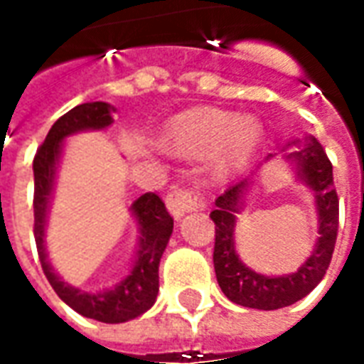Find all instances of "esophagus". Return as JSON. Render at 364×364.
I'll return each instance as SVG.
<instances>
[{
	"mask_svg": "<svg viewBox=\"0 0 364 364\" xmlns=\"http://www.w3.org/2000/svg\"><path fill=\"white\" fill-rule=\"evenodd\" d=\"M166 205L169 213L173 214L175 218H181L183 214L197 210L205 206V198L197 189H183V187H175L167 193Z\"/></svg>",
	"mask_w": 364,
	"mask_h": 364,
	"instance_id": "1",
	"label": "esophagus"
}]
</instances>
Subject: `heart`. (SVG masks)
I'll return each instance as SVG.
<instances>
[{"label":"heart","instance_id":"heart-1","mask_svg":"<svg viewBox=\"0 0 364 364\" xmlns=\"http://www.w3.org/2000/svg\"><path fill=\"white\" fill-rule=\"evenodd\" d=\"M261 132L255 117L205 111L179 122L169 134V146L185 156H206L214 151V171L218 177H226L250 161Z\"/></svg>","mask_w":364,"mask_h":364}]
</instances>
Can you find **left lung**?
I'll return each instance as SVG.
<instances>
[{
	"instance_id": "left-lung-1",
	"label": "left lung",
	"mask_w": 364,
	"mask_h": 364,
	"mask_svg": "<svg viewBox=\"0 0 364 364\" xmlns=\"http://www.w3.org/2000/svg\"><path fill=\"white\" fill-rule=\"evenodd\" d=\"M300 140L292 144H298ZM300 146V144H298ZM273 156L269 154L267 159ZM296 166V175L300 181L314 191L316 208H318V224L320 237L316 242L312 255L306 259L296 273L282 277H265L245 267L240 261L234 245V228L236 214L244 210V197L253 183V175L259 169H253L252 175L242 177L232 183L228 189L216 198V208L210 213V218L216 224L214 236V271L222 292L240 306L257 308V310H277L298 302L308 292L316 289V284L323 279L329 261L333 255L339 226V198L333 187V167L328 154L316 138H308L304 146L296 151L284 156Z\"/></svg>"
}]
</instances>
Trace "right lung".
I'll use <instances>...</instances> for the list:
<instances>
[{
  "instance_id": "1",
  "label": "right lung",
  "mask_w": 364,
  "mask_h": 364,
  "mask_svg": "<svg viewBox=\"0 0 364 364\" xmlns=\"http://www.w3.org/2000/svg\"><path fill=\"white\" fill-rule=\"evenodd\" d=\"M114 107L103 101L83 103L68 111L52 124L50 132L44 138L43 146L36 150L33 171H35V242L38 257L43 263V271L58 294L70 308L91 320L103 323H122L134 320L140 314L150 310L159 290L158 267L159 259L166 252L169 236L173 232V218L167 213L164 200L156 193H144L130 206L136 222L140 226L138 253L130 273L112 289L103 292H85L74 289L54 273L50 263L46 259V245H44V226L46 214L50 205L54 177L58 166L62 142L64 138L82 130H103L111 127Z\"/></svg>"
}]
</instances>
